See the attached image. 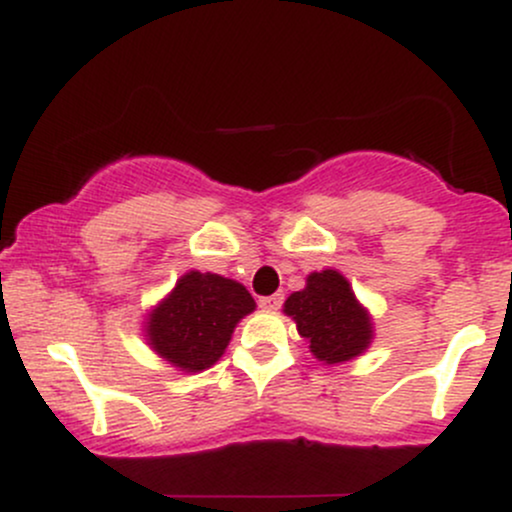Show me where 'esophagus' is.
<instances>
[{
    "label": "esophagus",
    "mask_w": 512,
    "mask_h": 512,
    "mask_svg": "<svg viewBox=\"0 0 512 512\" xmlns=\"http://www.w3.org/2000/svg\"><path fill=\"white\" fill-rule=\"evenodd\" d=\"M281 303H284V296H281V293H274V296L260 298V308H264V310H279Z\"/></svg>",
    "instance_id": "esophagus-1"
}]
</instances>
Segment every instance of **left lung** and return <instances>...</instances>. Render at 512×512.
Here are the masks:
<instances>
[{
  "instance_id": "8db88e82",
  "label": "left lung",
  "mask_w": 512,
  "mask_h": 512,
  "mask_svg": "<svg viewBox=\"0 0 512 512\" xmlns=\"http://www.w3.org/2000/svg\"><path fill=\"white\" fill-rule=\"evenodd\" d=\"M284 313L296 320L317 361L344 363L361 356L373 339L368 310L356 301L349 281L334 269L313 272L305 289L291 293Z\"/></svg>"
}]
</instances>
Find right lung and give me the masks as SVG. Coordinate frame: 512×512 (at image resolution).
Here are the masks:
<instances>
[{"label":"right lung","instance_id":"obj_1","mask_svg":"<svg viewBox=\"0 0 512 512\" xmlns=\"http://www.w3.org/2000/svg\"><path fill=\"white\" fill-rule=\"evenodd\" d=\"M255 301L243 284L211 272H187L149 313L146 337L170 366L199 373L223 356L231 334Z\"/></svg>","mask_w":512,"mask_h":512}]
</instances>
